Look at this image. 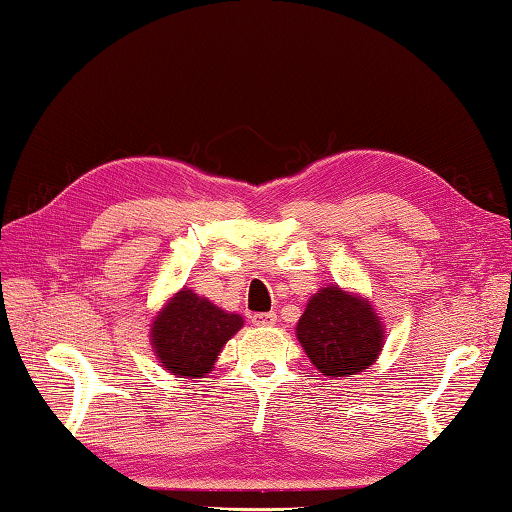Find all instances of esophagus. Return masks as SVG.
<instances>
[{"instance_id": "obj_1", "label": "esophagus", "mask_w": 512, "mask_h": 512, "mask_svg": "<svg viewBox=\"0 0 512 512\" xmlns=\"http://www.w3.org/2000/svg\"><path fill=\"white\" fill-rule=\"evenodd\" d=\"M252 322L256 327H271V325H276V314L274 311H267V314H254Z\"/></svg>"}]
</instances>
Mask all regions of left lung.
Here are the masks:
<instances>
[{
  "label": "left lung",
  "instance_id": "obj_1",
  "mask_svg": "<svg viewBox=\"0 0 512 512\" xmlns=\"http://www.w3.org/2000/svg\"><path fill=\"white\" fill-rule=\"evenodd\" d=\"M298 340L322 375L351 378L375 362L384 331L367 300L325 287L298 320Z\"/></svg>",
  "mask_w": 512,
  "mask_h": 512
}]
</instances>
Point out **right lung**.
Returning <instances> with one entry per match:
<instances>
[{
    "mask_svg": "<svg viewBox=\"0 0 512 512\" xmlns=\"http://www.w3.org/2000/svg\"><path fill=\"white\" fill-rule=\"evenodd\" d=\"M241 327L243 318L238 314H225L210 300L183 289L154 320L152 347L163 369L185 378H203Z\"/></svg>",
    "mask_w": 512,
    "mask_h": 512,
    "instance_id": "obj_1",
    "label": "right lung"
}]
</instances>
